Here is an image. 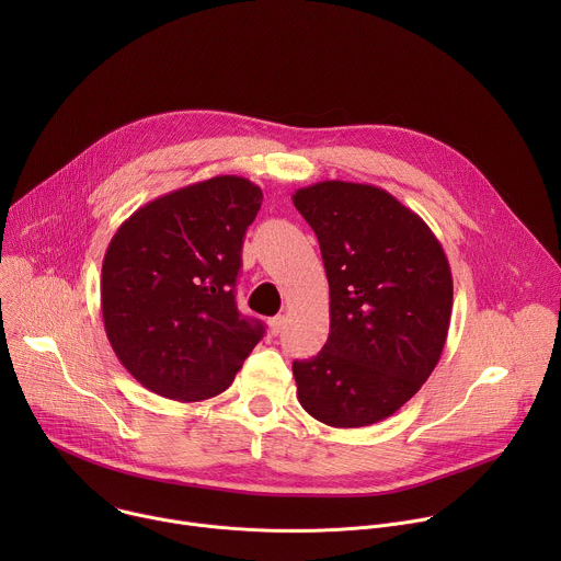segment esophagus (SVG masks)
Returning <instances> with one entry per match:
<instances>
[{
	"label": "esophagus",
	"instance_id": "esophagus-1",
	"mask_svg": "<svg viewBox=\"0 0 561 561\" xmlns=\"http://www.w3.org/2000/svg\"><path fill=\"white\" fill-rule=\"evenodd\" d=\"M284 324H286V319H284L282 314L271 317V319H268V333H271V335H279V333L284 331Z\"/></svg>",
	"mask_w": 561,
	"mask_h": 561
}]
</instances>
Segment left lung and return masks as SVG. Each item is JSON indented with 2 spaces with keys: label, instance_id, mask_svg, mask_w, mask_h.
<instances>
[{
  "label": "left lung",
  "instance_id": "left-lung-1",
  "mask_svg": "<svg viewBox=\"0 0 561 561\" xmlns=\"http://www.w3.org/2000/svg\"><path fill=\"white\" fill-rule=\"evenodd\" d=\"M331 288V333L293 362L299 404L335 428L377 424L402 409L446 344L453 277L426 221L370 184L319 182L295 191Z\"/></svg>",
  "mask_w": 561,
  "mask_h": 561
}]
</instances>
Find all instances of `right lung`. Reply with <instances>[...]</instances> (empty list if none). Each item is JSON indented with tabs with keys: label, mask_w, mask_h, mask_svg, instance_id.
<instances>
[{
	"label": "right lung",
	"mask_w": 561,
	"mask_h": 561,
	"mask_svg": "<svg viewBox=\"0 0 561 561\" xmlns=\"http://www.w3.org/2000/svg\"><path fill=\"white\" fill-rule=\"evenodd\" d=\"M262 188L219 175L137 208L102 266V314L122 366L148 390L202 402L224 392L255 344L260 319L234 304L247 228Z\"/></svg>",
	"instance_id": "right-lung-1"
}]
</instances>
